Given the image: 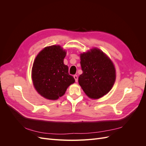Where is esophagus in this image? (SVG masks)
<instances>
[{"label":"esophagus","mask_w":146,"mask_h":146,"mask_svg":"<svg viewBox=\"0 0 146 146\" xmlns=\"http://www.w3.org/2000/svg\"><path fill=\"white\" fill-rule=\"evenodd\" d=\"M74 78L75 79V80H76V82H78V76H77V75H74Z\"/></svg>","instance_id":"esophagus-1"}]
</instances>
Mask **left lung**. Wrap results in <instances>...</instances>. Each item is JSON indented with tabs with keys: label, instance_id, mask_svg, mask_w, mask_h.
<instances>
[{
	"label": "left lung",
	"instance_id": "1",
	"mask_svg": "<svg viewBox=\"0 0 146 146\" xmlns=\"http://www.w3.org/2000/svg\"><path fill=\"white\" fill-rule=\"evenodd\" d=\"M83 71L79 85L91 99H99L111 90L116 80V70L108 57L98 48L80 54Z\"/></svg>",
	"mask_w": 146,
	"mask_h": 146
}]
</instances>
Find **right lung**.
Segmentation results:
<instances>
[{
  "label": "right lung",
  "mask_w": 146,
  "mask_h": 146,
  "mask_svg": "<svg viewBox=\"0 0 146 146\" xmlns=\"http://www.w3.org/2000/svg\"><path fill=\"white\" fill-rule=\"evenodd\" d=\"M66 52L59 45L46 47L35 58L32 78L38 93L48 100L63 96L67 88L75 82L69 74L68 66L64 64Z\"/></svg>",
  "instance_id": "right-lung-1"
}]
</instances>
